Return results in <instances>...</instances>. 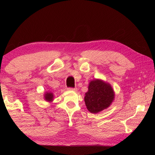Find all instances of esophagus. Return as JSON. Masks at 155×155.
<instances>
[{
	"label": "esophagus",
	"instance_id": "obj_1",
	"mask_svg": "<svg viewBox=\"0 0 155 155\" xmlns=\"http://www.w3.org/2000/svg\"><path fill=\"white\" fill-rule=\"evenodd\" d=\"M68 90H70V91H77V88H74V87H68Z\"/></svg>",
	"mask_w": 155,
	"mask_h": 155
}]
</instances>
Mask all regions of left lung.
Returning a JSON list of instances; mask_svg holds the SVG:
<instances>
[{"label":"left lung","instance_id":"left-lung-1","mask_svg":"<svg viewBox=\"0 0 155 155\" xmlns=\"http://www.w3.org/2000/svg\"><path fill=\"white\" fill-rule=\"evenodd\" d=\"M114 99V92L109 84L95 79L90 83L85 93V103L88 111L97 114L109 107Z\"/></svg>","mask_w":155,"mask_h":155}]
</instances>
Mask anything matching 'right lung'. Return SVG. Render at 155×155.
I'll return each instance as SVG.
<instances>
[{
	"mask_svg": "<svg viewBox=\"0 0 155 155\" xmlns=\"http://www.w3.org/2000/svg\"><path fill=\"white\" fill-rule=\"evenodd\" d=\"M44 97H45L46 101L51 102V101H52V98H53V94H52L51 92L47 93V94H45V96H44Z\"/></svg>",
	"mask_w": 155,
	"mask_h": 155,
	"instance_id": "obj_1",
	"label": "right lung"
}]
</instances>
